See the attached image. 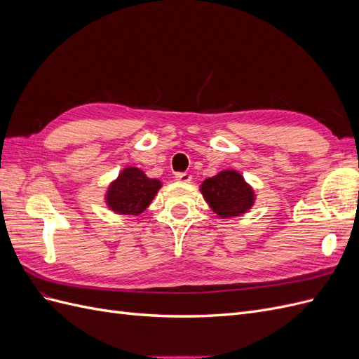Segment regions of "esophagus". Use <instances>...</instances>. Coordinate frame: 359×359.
<instances>
[{"label":"esophagus","mask_w":359,"mask_h":359,"mask_svg":"<svg viewBox=\"0 0 359 359\" xmlns=\"http://www.w3.org/2000/svg\"><path fill=\"white\" fill-rule=\"evenodd\" d=\"M175 180L178 181V182H190L191 181V175L190 173H187V172H178V173H175Z\"/></svg>","instance_id":"34e87169"}]
</instances>
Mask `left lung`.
<instances>
[{
    "mask_svg": "<svg viewBox=\"0 0 359 359\" xmlns=\"http://www.w3.org/2000/svg\"><path fill=\"white\" fill-rule=\"evenodd\" d=\"M201 193L211 210L223 219L245 214L255 203V191L240 172L226 169L201 184Z\"/></svg>",
    "mask_w": 359,
    "mask_h": 359,
    "instance_id": "left-lung-1",
    "label": "left lung"
}]
</instances>
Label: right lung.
<instances>
[{"label":"right lung","mask_w":359,"mask_h":359,"mask_svg":"<svg viewBox=\"0 0 359 359\" xmlns=\"http://www.w3.org/2000/svg\"><path fill=\"white\" fill-rule=\"evenodd\" d=\"M160 189L158 180H151L144 170L130 166L107 187L106 203L116 214L139 215L148 208Z\"/></svg>","instance_id":"add662e5"}]
</instances>
